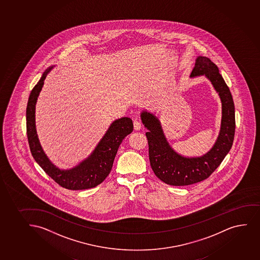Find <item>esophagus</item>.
<instances>
[{
  "label": "esophagus",
  "instance_id": "1",
  "mask_svg": "<svg viewBox=\"0 0 260 260\" xmlns=\"http://www.w3.org/2000/svg\"><path fill=\"white\" fill-rule=\"evenodd\" d=\"M134 126H135V130H141V123L138 120V119H135V121H134Z\"/></svg>",
  "mask_w": 260,
  "mask_h": 260
}]
</instances>
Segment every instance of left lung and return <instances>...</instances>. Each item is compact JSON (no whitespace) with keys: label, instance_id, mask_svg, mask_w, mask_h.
I'll return each instance as SVG.
<instances>
[{"label":"left lung","instance_id":"1","mask_svg":"<svg viewBox=\"0 0 260 260\" xmlns=\"http://www.w3.org/2000/svg\"><path fill=\"white\" fill-rule=\"evenodd\" d=\"M205 76L218 93L222 104L220 130L210 151L199 157H185L173 149L165 136L159 119L142 111L141 120L148 130L150 165L156 176L167 185H188L200 182L214 172L229 152L235 134V108L229 87L218 67L205 56H198L190 77Z\"/></svg>","mask_w":260,"mask_h":260}]
</instances>
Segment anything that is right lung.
<instances>
[{"label": "right lung", "instance_id": "right-lung-1", "mask_svg": "<svg viewBox=\"0 0 260 260\" xmlns=\"http://www.w3.org/2000/svg\"><path fill=\"white\" fill-rule=\"evenodd\" d=\"M54 67H49L43 73L42 78L31 91L27 102L26 118L30 151L40 167L60 186L69 190L93 188L103 182L110 173L119 145L125 136L130 135L134 130L133 120L128 117L115 119L87 158L70 169L64 170L58 168L51 162L42 149L36 127L37 99L47 75Z\"/></svg>", "mask_w": 260, "mask_h": 260}]
</instances>
